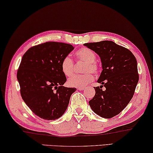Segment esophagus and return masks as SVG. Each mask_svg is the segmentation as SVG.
Here are the masks:
<instances>
[{
  "label": "esophagus",
  "mask_w": 153,
  "mask_h": 153,
  "mask_svg": "<svg viewBox=\"0 0 153 153\" xmlns=\"http://www.w3.org/2000/svg\"><path fill=\"white\" fill-rule=\"evenodd\" d=\"M84 89H85V87H79V88H77V90H79V91H82Z\"/></svg>",
  "instance_id": "obj_1"
}]
</instances>
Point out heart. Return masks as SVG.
<instances>
[{"label": "heart", "mask_w": 153, "mask_h": 153, "mask_svg": "<svg viewBox=\"0 0 153 153\" xmlns=\"http://www.w3.org/2000/svg\"><path fill=\"white\" fill-rule=\"evenodd\" d=\"M76 60L85 62L82 75H76L68 80V84L73 87H84L91 82L94 79L92 74H97L100 72V66L96 61V54L89 48L82 47L77 50L75 53ZM60 68L62 74L67 77L72 76L74 71V62L69 56H66L60 63Z\"/></svg>", "instance_id": "b5f03b06"}]
</instances>
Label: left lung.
I'll return each mask as SVG.
<instances>
[{
    "instance_id": "8db88e82",
    "label": "left lung",
    "mask_w": 153,
    "mask_h": 153,
    "mask_svg": "<svg viewBox=\"0 0 153 153\" xmlns=\"http://www.w3.org/2000/svg\"><path fill=\"white\" fill-rule=\"evenodd\" d=\"M101 58L103 70L94 87L95 95L89 101L94 112L102 117L111 118L124 110L135 93L139 80L135 57L129 49L104 40L84 44Z\"/></svg>"
}]
</instances>
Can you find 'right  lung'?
<instances>
[{
	"mask_svg": "<svg viewBox=\"0 0 153 153\" xmlns=\"http://www.w3.org/2000/svg\"><path fill=\"white\" fill-rule=\"evenodd\" d=\"M74 49L70 44L46 42L31 47L22 56L17 71L20 95L38 117L54 120L67 110L75 88L62 85L67 77L60 63Z\"/></svg>",
	"mask_w": 153,
	"mask_h": 153,
	"instance_id": "add662e5",
	"label": "right lung"
}]
</instances>
